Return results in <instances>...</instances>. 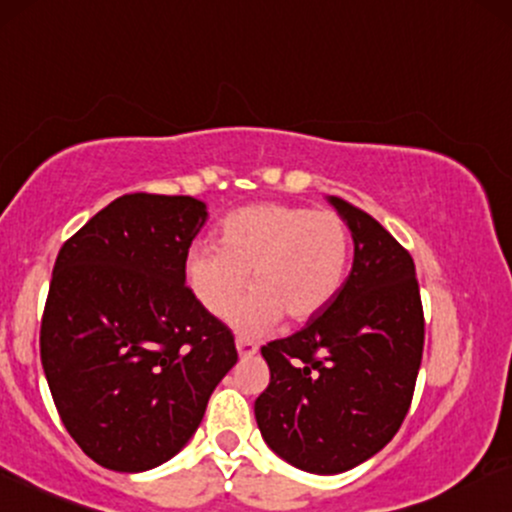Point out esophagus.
Returning a JSON list of instances; mask_svg holds the SVG:
<instances>
[{
	"instance_id": "obj_1",
	"label": "esophagus",
	"mask_w": 512,
	"mask_h": 512,
	"mask_svg": "<svg viewBox=\"0 0 512 512\" xmlns=\"http://www.w3.org/2000/svg\"><path fill=\"white\" fill-rule=\"evenodd\" d=\"M236 348H238L240 357H252L257 353V350H260V348H257V343H252L250 338H243V336L236 338Z\"/></svg>"
}]
</instances>
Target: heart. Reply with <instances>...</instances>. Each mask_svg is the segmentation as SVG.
Here are the masks:
<instances>
[{
	"instance_id": "b5f03b06",
	"label": "heart",
	"mask_w": 512,
	"mask_h": 512,
	"mask_svg": "<svg viewBox=\"0 0 512 512\" xmlns=\"http://www.w3.org/2000/svg\"><path fill=\"white\" fill-rule=\"evenodd\" d=\"M350 231L338 214L279 202L236 209L221 224V245L195 243L186 276L209 315L224 317L243 288L252 293L231 322L260 334L286 315L305 322L341 291L348 272Z\"/></svg>"
}]
</instances>
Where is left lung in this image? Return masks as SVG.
<instances>
[{
  "label": "left lung",
  "mask_w": 512,
  "mask_h": 512,
  "mask_svg": "<svg viewBox=\"0 0 512 512\" xmlns=\"http://www.w3.org/2000/svg\"><path fill=\"white\" fill-rule=\"evenodd\" d=\"M326 200L353 236V269L303 329L262 348L272 379L255 400L267 446L312 474L353 470L396 436L424 348L410 252L367 212Z\"/></svg>",
  "instance_id": "obj_1"
}]
</instances>
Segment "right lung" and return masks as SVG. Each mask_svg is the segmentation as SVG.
<instances>
[{
  "instance_id": "add662e5",
  "label": "right lung",
  "mask_w": 512,
  "mask_h": 512,
  "mask_svg": "<svg viewBox=\"0 0 512 512\" xmlns=\"http://www.w3.org/2000/svg\"><path fill=\"white\" fill-rule=\"evenodd\" d=\"M207 217L188 195L116 197L54 262L42 369L66 432L107 470L174 458L238 362L229 326L186 286L188 248Z\"/></svg>"
}]
</instances>
